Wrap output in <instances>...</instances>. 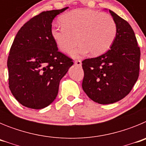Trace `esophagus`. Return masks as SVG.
Instances as JSON below:
<instances>
[{"label": "esophagus", "mask_w": 146, "mask_h": 146, "mask_svg": "<svg viewBox=\"0 0 146 146\" xmlns=\"http://www.w3.org/2000/svg\"><path fill=\"white\" fill-rule=\"evenodd\" d=\"M74 64H75L76 66H81V65H82V62L80 60H77L74 61Z\"/></svg>", "instance_id": "obj_1"}]
</instances>
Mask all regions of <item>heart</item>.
Segmentation results:
<instances>
[{"instance_id":"heart-1","label":"heart","mask_w":146,"mask_h":146,"mask_svg":"<svg viewBox=\"0 0 146 146\" xmlns=\"http://www.w3.org/2000/svg\"><path fill=\"white\" fill-rule=\"evenodd\" d=\"M62 25H53L50 30L52 39L62 52L80 58L91 52L94 56L108 51L117 35L116 23L112 16L89 9L72 10L60 18ZM78 38L77 39L76 38Z\"/></svg>"}]
</instances>
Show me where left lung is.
Listing matches in <instances>:
<instances>
[{
  "mask_svg": "<svg viewBox=\"0 0 146 146\" xmlns=\"http://www.w3.org/2000/svg\"><path fill=\"white\" fill-rule=\"evenodd\" d=\"M117 25V35L110 49L99 57L82 63V87L91 100L113 104L128 95L138 79L140 50L135 34L126 20L109 10Z\"/></svg>",
  "mask_w": 146,
  "mask_h": 146,
  "instance_id": "left-lung-1",
  "label": "left lung"
}]
</instances>
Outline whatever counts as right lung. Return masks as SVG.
Listing matches in <instances>:
<instances>
[{
  "instance_id": "add662e5",
  "label": "right lung",
  "mask_w": 146,
  "mask_h": 146,
  "mask_svg": "<svg viewBox=\"0 0 146 146\" xmlns=\"http://www.w3.org/2000/svg\"><path fill=\"white\" fill-rule=\"evenodd\" d=\"M68 8L40 13L14 39L7 61L9 85L13 96L26 108L50 105L57 96L60 80L74 64L58 52L50 33L54 18Z\"/></svg>"
}]
</instances>
